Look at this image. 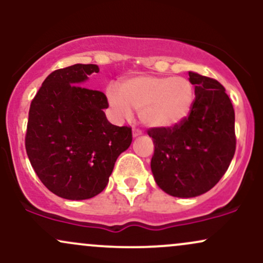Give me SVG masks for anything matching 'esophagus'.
Here are the masks:
<instances>
[{
  "label": "esophagus",
  "instance_id": "34e87169",
  "mask_svg": "<svg viewBox=\"0 0 263 263\" xmlns=\"http://www.w3.org/2000/svg\"><path fill=\"white\" fill-rule=\"evenodd\" d=\"M141 135H142V131L140 128L132 129V136H134V137H138V136H141Z\"/></svg>",
  "mask_w": 263,
  "mask_h": 263
}]
</instances>
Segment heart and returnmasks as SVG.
<instances>
[{"label":"heart","mask_w":263,"mask_h":263,"mask_svg":"<svg viewBox=\"0 0 263 263\" xmlns=\"http://www.w3.org/2000/svg\"><path fill=\"white\" fill-rule=\"evenodd\" d=\"M106 98L119 119H129L135 108L147 127L171 128L188 117L194 87L182 77L140 75L122 80L119 89L108 86Z\"/></svg>","instance_id":"1"}]
</instances>
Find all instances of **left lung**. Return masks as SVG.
Returning <instances> with one entry per match:
<instances>
[{"mask_svg":"<svg viewBox=\"0 0 263 263\" xmlns=\"http://www.w3.org/2000/svg\"><path fill=\"white\" fill-rule=\"evenodd\" d=\"M195 99L185 120L171 128H149L155 144L151 170L172 197L204 194L221 179L236 149L235 111L218 80L189 71Z\"/></svg>","mask_w":263,"mask_h":263,"instance_id":"obj_1","label":"left lung"}]
</instances>
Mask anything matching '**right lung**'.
Here are the masks:
<instances>
[{
  "label": "right lung",
  "instance_id": "right-lung-1",
  "mask_svg": "<svg viewBox=\"0 0 263 263\" xmlns=\"http://www.w3.org/2000/svg\"><path fill=\"white\" fill-rule=\"evenodd\" d=\"M95 64L54 70L31 102L26 151L41 182L60 198L90 199L105 189L132 129L107 121L104 92L81 86Z\"/></svg>",
  "mask_w": 263,
  "mask_h": 263
}]
</instances>
